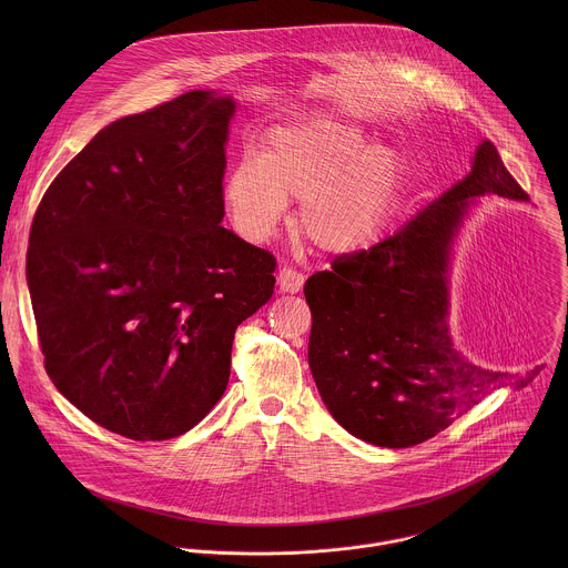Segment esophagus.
I'll return each instance as SVG.
<instances>
[{
  "instance_id": "1",
  "label": "esophagus",
  "mask_w": 568,
  "mask_h": 568,
  "mask_svg": "<svg viewBox=\"0 0 568 568\" xmlns=\"http://www.w3.org/2000/svg\"><path fill=\"white\" fill-rule=\"evenodd\" d=\"M304 273L293 266H282L277 273V286L282 293H300L304 286Z\"/></svg>"
}]
</instances>
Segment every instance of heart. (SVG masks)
I'll return each instance as SVG.
<instances>
[{"label": "heart", "instance_id": "b5f03b06", "mask_svg": "<svg viewBox=\"0 0 568 568\" xmlns=\"http://www.w3.org/2000/svg\"><path fill=\"white\" fill-rule=\"evenodd\" d=\"M400 176L398 155L369 146L352 124L320 115L273 129L262 158L244 155L225 179V203L236 232L262 243L273 236L288 199L304 201L297 230L324 251L374 243L392 216Z\"/></svg>", "mask_w": 568, "mask_h": 568}]
</instances>
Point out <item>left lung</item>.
I'll use <instances>...</instances> for the list:
<instances>
[{
	"instance_id": "8db88e82",
	"label": "left lung",
	"mask_w": 568,
	"mask_h": 568,
	"mask_svg": "<svg viewBox=\"0 0 568 568\" xmlns=\"http://www.w3.org/2000/svg\"><path fill=\"white\" fill-rule=\"evenodd\" d=\"M484 194L529 199L487 140L470 174L400 232L341 253L308 277L311 372L327 410L354 437L383 448L422 444L505 385L507 374L453 347L446 325L448 246L473 196Z\"/></svg>"
}]
</instances>
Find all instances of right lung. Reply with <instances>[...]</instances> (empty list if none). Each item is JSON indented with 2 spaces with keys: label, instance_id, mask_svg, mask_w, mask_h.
I'll use <instances>...</instances> for the list:
<instances>
[{
  "label": "right lung",
  "instance_id": "obj_1",
  "mask_svg": "<svg viewBox=\"0 0 568 568\" xmlns=\"http://www.w3.org/2000/svg\"><path fill=\"white\" fill-rule=\"evenodd\" d=\"M232 113V98L187 91L118 120L34 212L26 277L45 372L135 442L214 408L236 327L273 295V253L221 225Z\"/></svg>",
  "mask_w": 568,
  "mask_h": 568
}]
</instances>
